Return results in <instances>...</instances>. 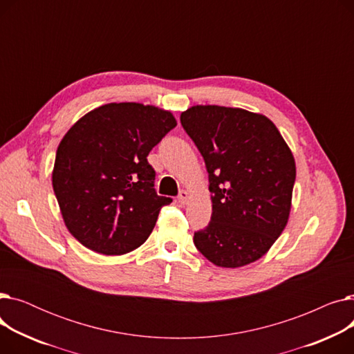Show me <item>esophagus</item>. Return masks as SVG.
Returning <instances> with one entry per match:
<instances>
[{"instance_id":"1","label":"esophagus","mask_w":354,"mask_h":354,"mask_svg":"<svg viewBox=\"0 0 354 354\" xmlns=\"http://www.w3.org/2000/svg\"><path fill=\"white\" fill-rule=\"evenodd\" d=\"M189 198H191L189 192H187V191H180V192H179V195H178V202L180 203V205H187V203L189 202Z\"/></svg>"}]
</instances>
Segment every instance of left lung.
I'll use <instances>...</instances> for the list:
<instances>
[{"label":"left lung","mask_w":354,"mask_h":354,"mask_svg":"<svg viewBox=\"0 0 354 354\" xmlns=\"http://www.w3.org/2000/svg\"><path fill=\"white\" fill-rule=\"evenodd\" d=\"M209 178L212 215L194 235L198 251L218 267L261 258L284 231L295 182L294 156L266 116L244 109L192 106L180 115Z\"/></svg>","instance_id":"obj_1"}]
</instances>
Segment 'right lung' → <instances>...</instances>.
<instances>
[{"mask_svg": "<svg viewBox=\"0 0 354 354\" xmlns=\"http://www.w3.org/2000/svg\"><path fill=\"white\" fill-rule=\"evenodd\" d=\"M175 126L171 111L155 106L109 103L70 127L55 153L53 189L80 244L122 255L151 235L172 199L156 194L147 155Z\"/></svg>", "mask_w": 354, "mask_h": 354, "instance_id": "obj_1", "label": "right lung"}]
</instances>
